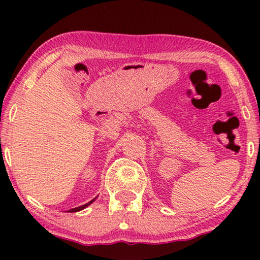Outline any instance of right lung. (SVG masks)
I'll return each mask as SVG.
<instances>
[{
  "label": "right lung",
  "mask_w": 260,
  "mask_h": 260,
  "mask_svg": "<svg viewBox=\"0 0 260 260\" xmlns=\"http://www.w3.org/2000/svg\"><path fill=\"white\" fill-rule=\"evenodd\" d=\"M95 199V198H94ZM94 199H93V200H91L90 202H87V204H85V205H83V206H79V207H76V208H72V209H70V211L69 212H79V211H81V209H84L85 207H87V206L88 205H91L92 204V202H93L94 201Z\"/></svg>",
  "instance_id": "obj_1"
}]
</instances>
